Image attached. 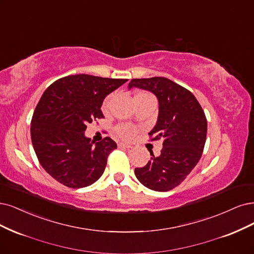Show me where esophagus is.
I'll return each mask as SVG.
<instances>
[{
    "mask_svg": "<svg viewBox=\"0 0 254 254\" xmlns=\"http://www.w3.org/2000/svg\"><path fill=\"white\" fill-rule=\"evenodd\" d=\"M119 147H121V148H126V149H130V148H132V146L128 145V144H125V143H120V144H119Z\"/></svg>",
    "mask_w": 254,
    "mask_h": 254,
    "instance_id": "esophagus-1",
    "label": "esophagus"
}]
</instances>
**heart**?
<instances>
[{"instance_id":"1","label":"heart","mask_w":254,"mask_h":254,"mask_svg":"<svg viewBox=\"0 0 254 254\" xmlns=\"http://www.w3.org/2000/svg\"><path fill=\"white\" fill-rule=\"evenodd\" d=\"M137 95H150L147 93H141ZM117 133L125 139H129L131 137H133V135L135 134V128L133 126L130 125H121L117 128Z\"/></svg>"}]
</instances>
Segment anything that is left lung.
Returning <instances> with one entry per match:
<instances>
[{
    "label": "left lung",
    "instance_id": "8db88e82",
    "mask_svg": "<svg viewBox=\"0 0 254 254\" xmlns=\"http://www.w3.org/2000/svg\"><path fill=\"white\" fill-rule=\"evenodd\" d=\"M152 92L159 101L156 124L149 132L151 141L163 138L159 156L135 168L136 179L154 191H168L186 179L202 156L207 135V120L195 97L169 78H132L128 89Z\"/></svg>",
    "mask_w": 254,
    "mask_h": 254
}]
</instances>
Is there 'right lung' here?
<instances>
[{
  "mask_svg": "<svg viewBox=\"0 0 254 254\" xmlns=\"http://www.w3.org/2000/svg\"><path fill=\"white\" fill-rule=\"evenodd\" d=\"M127 81L75 74L60 78L43 93L30 134L40 164L55 180L83 188L101 178L117 143L107 136L94 144L85 135L86 125L104 118V99Z\"/></svg>",
  "mask_w": 254,
  "mask_h": 254,
  "instance_id": "add662e5",
  "label": "right lung"
}]
</instances>
